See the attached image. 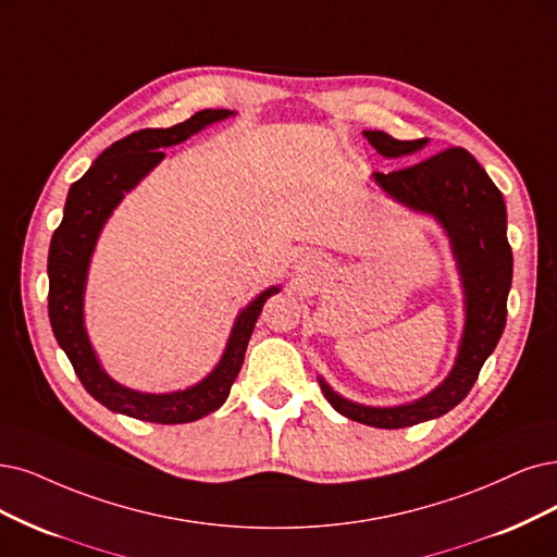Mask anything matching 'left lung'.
<instances>
[{
	"label": "left lung",
	"instance_id": "left-lung-1",
	"mask_svg": "<svg viewBox=\"0 0 557 557\" xmlns=\"http://www.w3.org/2000/svg\"><path fill=\"white\" fill-rule=\"evenodd\" d=\"M364 137L387 158L413 156L426 144V137L397 139L383 131H364ZM374 178L387 195L441 220L455 247L466 289V331L457 364L445 383L424 399L408 406L372 408L346 401L325 381H319L325 399L348 420L379 429H401L445 416L475 385L484 360L505 331L511 247L503 193L466 149L449 147L389 174L376 172Z\"/></svg>",
	"mask_w": 557,
	"mask_h": 557
}]
</instances>
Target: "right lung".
Listing matches in <instances>:
<instances>
[{
    "mask_svg": "<svg viewBox=\"0 0 557 557\" xmlns=\"http://www.w3.org/2000/svg\"><path fill=\"white\" fill-rule=\"evenodd\" d=\"M230 114V110H201L172 128H144L123 137L102 151L89 172L75 181L69 190L64 220L52 234L48 255V314L52 333L66 351L79 383L96 401L114 413L158 424L195 422L213 413L230 397L263 302L280 292L277 286H271L245 307L234 325L226 351L209 379L172 395H141L114 383L100 369L85 325H82V294H85L87 265L100 226L106 224L123 193L135 188L137 181L156 168L164 158V147L188 139L203 126Z\"/></svg>",
    "mask_w": 557,
    "mask_h": 557,
    "instance_id": "add662e5",
    "label": "right lung"
}]
</instances>
